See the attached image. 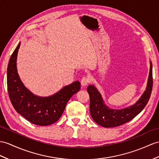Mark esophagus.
<instances>
[{
    "mask_svg": "<svg viewBox=\"0 0 159 159\" xmlns=\"http://www.w3.org/2000/svg\"><path fill=\"white\" fill-rule=\"evenodd\" d=\"M90 77L88 76H84L82 77V79L81 80V84H82L83 86H86L87 84L90 83Z\"/></svg>",
    "mask_w": 159,
    "mask_h": 159,
    "instance_id": "1",
    "label": "esophagus"
}]
</instances>
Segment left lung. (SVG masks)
Wrapping results in <instances>:
<instances>
[{"mask_svg": "<svg viewBox=\"0 0 159 159\" xmlns=\"http://www.w3.org/2000/svg\"><path fill=\"white\" fill-rule=\"evenodd\" d=\"M152 65L150 63L148 84L144 94L133 106L121 110L109 109L104 105L97 89L90 85L87 91L90 96V112L93 120L104 127H117L131 121L140 113L148 103L152 92Z\"/></svg>", "mask_w": 159, "mask_h": 159, "instance_id": "left-lung-1", "label": "left lung"}]
</instances>
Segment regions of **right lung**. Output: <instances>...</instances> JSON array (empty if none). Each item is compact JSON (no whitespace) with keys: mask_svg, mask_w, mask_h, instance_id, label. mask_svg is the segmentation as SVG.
I'll use <instances>...</instances> for the list:
<instances>
[{"mask_svg":"<svg viewBox=\"0 0 159 159\" xmlns=\"http://www.w3.org/2000/svg\"><path fill=\"white\" fill-rule=\"evenodd\" d=\"M20 43L11 55L7 67V89L9 98L18 113L35 125H51L59 119L71 96L80 90L78 81L65 86L48 97L34 95L23 84L17 71L16 61Z\"/></svg>","mask_w":159,"mask_h":159,"instance_id":"obj_1","label":"right lung"}]
</instances>
